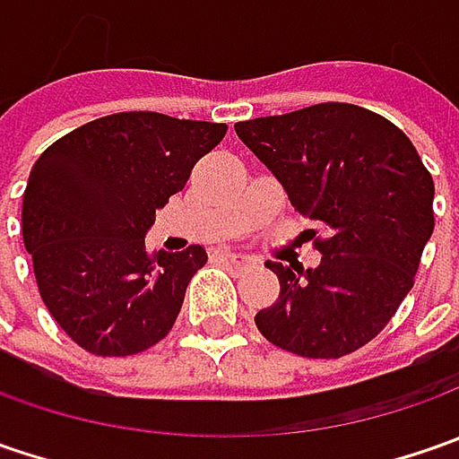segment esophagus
<instances>
[{
    "label": "esophagus",
    "mask_w": 459,
    "mask_h": 459,
    "mask_svg": "<svg viewBox=\"0 0 459 459\" xmlns=\"http://www.w3.org/2000/svg\"><path fill=\"white\" fill-rule=\"evenodd\" d=\"M217 257H220L221 263L235 265V268H242V265H247V263H250V255H245V253H235V250H220Z\"/></svg>",
    "instance_id": "34e87169"
}]
</instances>
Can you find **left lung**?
<instances>
[{"mask_svg": "<svg viewBox=\"0 0 459 459\" xmlns=\"http://www.w3.org/2000/svg\"><path fill=\"white\" fill-rule=\"evenodd\" d=\"M235 133L326 232L316 268L265 263L281 293L255 314L260 334L301 358L360 350L414 286L434 232L429 170L394 122L342 101L238 122Z\"/></svg>", "mask_w": 459, "mask_h": 459, "instance_id": "1", "label": "left lung"}]
</instances>
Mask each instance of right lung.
I'll return each mask as SVG.
<instances>
[{
	"label": "right lung",
	"mask_w": 459,
	"mask_h": 459,
	"mask_svg": "<svg viewBox=\"0 0 459 459\" xmlns=\"http://www.w3.org/2000/svg\"><path fill=\"white\" fill-rule=\"evenodd\" d=\"M224 133L217 122L119 112L63 134L35 160L22 238L45 307L86 352L127 358L170 332L206 250L148 253L145 232Z\"/></svg>",
	"instance_id": "obj_1"
}]
</instances>
